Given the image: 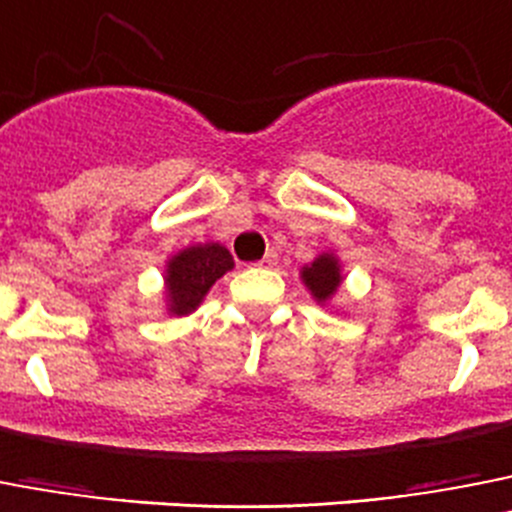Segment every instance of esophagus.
Segmentation results:
<instances>
[{"instance_id": "34e87169", "label": "esophagus", "mask_w": 512, "mask_h": 512, "mask_svg": "<svg viewBox=\"0 0 512 512\" xmlns=\"http://www.w3.org/2000/svg\"><path fill=\"white\" fill-rule=\"evenodd\" d=\"M275 265H278V255L275 252H268V255L257 262V268H275Z\"/></svg>"}]
</instances>
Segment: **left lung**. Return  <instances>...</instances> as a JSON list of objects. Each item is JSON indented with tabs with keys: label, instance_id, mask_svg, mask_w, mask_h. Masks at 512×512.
<instances>
[{
	"label": "left lung",
	"instance_id": "8db88e82",
	"mask_svg": "<svg viewBox=\"0 0 512 512\" xmlns=\"http://www.w3.org/2000/svg\"><path fill=\"white\" fill-rule=\"evenodd\" d=\"M301 283L317 304H330L342 286V265L332 252H322L301 268Z\"/></svg>",
	"mask_w": 512,
	"mask_h": 512
}]
</instances>
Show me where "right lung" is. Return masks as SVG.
I'll use <instances>...</instances> for the list:
<instances>
[{"label":"right lung","mask_w":512,"mask_h":512,"mask_svg":"<svg viewBox=\"0 0 512 512\" xmlns=\"http://www.w3.org/2000/svg\"><path fill=\"white\" fill-rule=\"evenodd\" d=\"M234 268L231 252L219 242L193 244L167 260L164 301L170 317H188L203 304L211 286Z\"/></svg>","instance_id":"obj_1"}]
</instances>
